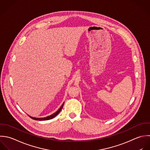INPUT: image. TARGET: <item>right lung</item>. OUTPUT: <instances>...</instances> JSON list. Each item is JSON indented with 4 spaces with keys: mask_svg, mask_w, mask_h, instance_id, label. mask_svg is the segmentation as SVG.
<instances>
[{
    "mask_svg": "<svg viewBox=\"0 0 150 150\" xmlns=\"http://www.w3.org/2000/svg\"><path fill=\"white\" fill-rule=\"evenodd\" d=\"M64 103L62 105V106L60 107V108L58 109V110H57L55 113H53L52 115H50V116H47V117H43V118H36V117H31V116H29V117H30V118H31L32 119H33V120H50V119H53L54 117H55L59 112H60V111L61 110V109H62V108H63V106H64Z\"/></svg>",
    "mask_w": 150,
    "mask_h": 150,
    "instance_id": "obj_1",
    "label": "right lung"
}]
</instances>
